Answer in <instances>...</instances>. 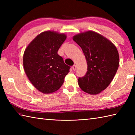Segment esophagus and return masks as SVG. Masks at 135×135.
<instances>
[{
  "label": "esophagus",
  "instance_id": "obj_1",
  "mask_svg": "<svg viewBox=\"0 0 135 135\" xmlns=\"http://www.w3.org/2000/svg\"><path fill=\"white\" fill-rule=\"evenodd\" d=\"M72 68H73V70L74 71H75L76 69V65H74L73 67H72Z\"/></svg>",
  "mask_w": 135,
  "mask_h": 135
}]
</instances>
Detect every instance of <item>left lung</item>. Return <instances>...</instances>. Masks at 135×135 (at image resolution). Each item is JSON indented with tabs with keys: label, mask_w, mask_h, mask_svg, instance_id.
<instances>
[{
	"label": "left lung",
	"mask_w": 135,
	"mask_h": 135,
	"mask_svg": "<svg viewBox=\"0 0 135 135\" xmlns=\"http://www.w3.org/2000/svg\"><path fill=\"white\" fill-rule=\"evenodd\" d=\"M73 40L82 48L88 64L85 75L78 78L81 89L96 94L110 85L119 67V54L114 45L93 31L74 36Z\"/></svg>",
	"instance_id": "left-lung-1"
}]
</instances>
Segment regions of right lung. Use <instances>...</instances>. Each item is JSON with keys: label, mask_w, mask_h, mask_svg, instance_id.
I'll return each instance as SVG.
<instances>
[{"label": "right lung", "mask_w": 135, "mask_h": 135, "mask_svg": "<svg viewBox=\"0 0 135 135\" xmlns=\"http://www.w3.org/2000/svg\"><path fill=\"white\" fill-rule=\"evenodd\" d=\"M65 39L64 34L46 31L37 36L24 51L25 72L32 85L42 93L58 90L70 72V66L57 54Z\"/></svg>", "instance_id": "add662e5"}]
</instances>
